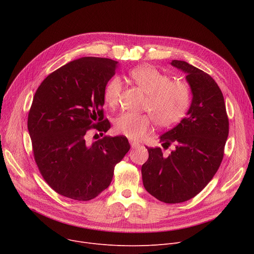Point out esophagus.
Wrapping results in <instances>:
<instances>
[{"instance_id": "esophagus-1", "label": "esophagus", "mask_w": 254, "mask_h": 254, "mask_svg": "<svg viewBox=\"0 0 254 254\" xmlns=\"http://www.w3.org/2000/svg\"><path fill=\"white\" fill-rule=\"evenodd\" d=\"M129 144H130V146H131V148H137L138 146H140V143H139V142L132 141V140H130V141H129Z\"/></svg>"}]
</instances>
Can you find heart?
Masks as SVG:
<instances>
[{
  "mask_svg": "<svg viewBox=\"0 0 254 254\" xmlns=\"http://www.w3.org/2000/svg\"><path fill=\"white\" fill-rule=\"evenodd\" d=\"M129 77L145 93L144 109L147 114L124 112L114 122V129L128 139L139 140L152 130L153 119L163 127L176 125L182 119L190 104L189 85L181 81H171L170 77L151 65H140L128 73ZM123 90V82L118 77L112 78L104 90V100L115 107Z\"/></svg>",
  "mask_w": 254,
  "mask_h": 254,
  "instance_id": "1",
  "label": "heart"
}]
</instances>
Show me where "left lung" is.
I'll return each mask as SVG.
<instances>
[{
  "label": "left lung",
  "instance_id": "left-lung-1",
  "mask_svg": "<svg viewBox=\"0 0 254 254\" xmlns=\"http://www.w3.org/2000/svg\"><path fill=\"white\" fill-rule=\"evenodd\" d=\"M171 64L186 74L191 104L186 117L159 136L163 147L175 149L170 155L147 148L149 157L142 166L145 190L167 204L182 203L203 190L217 172L229 136L222 92L210 75L184 61Z\"/></svg>",
  "mask_w": 254,
  "mask_h": 254
}]
</instances>
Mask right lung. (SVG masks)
<instances>
[{"mask_svg": "<svg viewBox=\"0 0 254 254\" xmlns=\"http://www.w3.org/2000/svg\"><path fill=\"white\" fill-rule=\"evenodd\" d=\"M118 62L86 57L63 65L38 87L29 112L28 129L36 164L58 193L89 201L110 185L114 167L130 146L124 136L86 143L91 127L110 128L103 120L104 90Z\"/></svg>", "mask_w": 254, "mask_h": 254, "instance_id": "obj_1", "label": "right lung"}]
</instances>
